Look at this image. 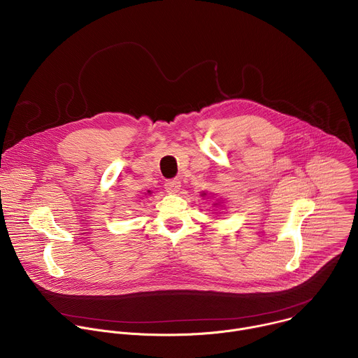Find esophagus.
Wrapping results in <instances>:
<instances>
[{"mask_svg": "<svg viewBox=\"0 0 358 358\" xmlns=\"http://www.w3.org/2000/svg\"><path fill=\"white\" fill-rule=\"evenodd\" d=\"M164 187H166L167 192H170V194H177V192L180 191V187H181V181H180L178 178H174V180H169V181H166Z\"/></svg>", "mask_w": 358, "mask_h": 358, "instance_id": "34e87169", "label": "esophagus"}]
</instances>
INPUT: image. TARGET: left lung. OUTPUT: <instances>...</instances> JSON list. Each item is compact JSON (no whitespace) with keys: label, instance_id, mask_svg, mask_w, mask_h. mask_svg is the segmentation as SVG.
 <instances>
[{"label":"left lung","instance_id":"left-lung-1","mask_svg":"<svg viewBox=\"0 0 358 358\" xmlns=\"http://www.w3.org/2000/svg\"><path fill=\"white\" fill-rule=\"evenodd\" d=\"M201 195H202V196H206V195H207V194H206V192H202V194H201ZM214 206H220V202H215V203H214Z\"/></svg>","mask_w":358,"mask_h":358}]
</instances>
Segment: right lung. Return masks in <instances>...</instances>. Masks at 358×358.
<instances>
[{"label":"right lung","mask_w":358,"mask_h":358,"mask_svg":"<svg viewBox=\"0 0 358 358\" xmlns=\"http://www.w3.org/2000/svg\"><path fill=\"white\" fill-rule=\"evenodd\" d=\"M147 192H148V194H151V191H147Z\"/></svg>","instance_id":"obj_1"}]
</instances>
